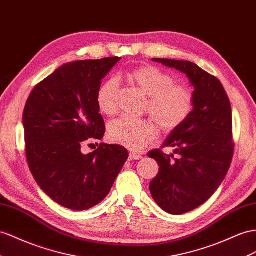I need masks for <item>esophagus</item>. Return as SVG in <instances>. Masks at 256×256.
<instances>
[{
	"label": "esophagus",
	"mask_w": 256,
	"mask_h": 256,
	"mask_svg": "<svg viewBox=\"0 0 256 256\" xmlns=\"http://www.w3.org/2000/svg\"><path fill=\"white\" fill-rule=\"evenodd\" d=\"M142 158V156L140 154H135V152H130L128 154V159L130 161H134V160H140Z\"/></svg>",
	"instance_id": "1"
}]
</instances>
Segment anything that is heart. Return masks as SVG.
Returning <instances> with one entry per match:
<instances>
[{"label":"heart","instance_id":"heart-1","mask_svg":"<svg viewBox=\"0 0 256 256\" xmlns=\"http://www.w3.org/2000/svg\"><path fill=\"white\" fill-rule=\"evenodd\" d=\"M128 81L149 96L147 111L163 132H173L184 124L194 110V95L186 85L176 84L168 72L152 64L130 70ZM119 84L108 78L97 90L96 102L100 112L111 116L118 110ZM110 142L130 150H142L156 140V130L152 123L121 116L109 123Z\"/></svg>","mask_w":256,"mask_h":256}]
</instances>
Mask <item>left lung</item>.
Instances as JSON below:
<instances>
[{"label":"left lung","mask_w":256,"mask_h":256,"mask_svg":"<svg viewBox=\"0 0 256 256\" xmlns=\"http://www.w3.org/2000/svg\"><path fill=\"white\" fill-rule=\"evenodd\" d=\"M152 60L184 72L194 86L190 116L162 146L175 148L179 158L160 149L148 154L159 164V173L149 185L154 200L166 212L180 215L203 204L225 178L234 146L232 106L218 78L196 64Z\"/></svg>","instance_id":"1"}]
</instances>
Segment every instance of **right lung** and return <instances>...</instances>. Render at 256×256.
<instances>
[{"instance_id":"1","label":"right lung","mask_w":256,"mask_h":256,"mask_svg":"<svg viewBox=\"0 0 256 256\" xmlns=\"http://www.w3.org/2000/svg\"><path fill=\"white\" fill-rule=\"evenodd\" d=\"M120 60L66 64L36 84L26 102L22 123L30 171L50 198L74 211L106 198L128 158L123 146L104 142L93 152H82L83 146L104 137L96 94L102 78Z\"/></svg>"}]
</instances>
